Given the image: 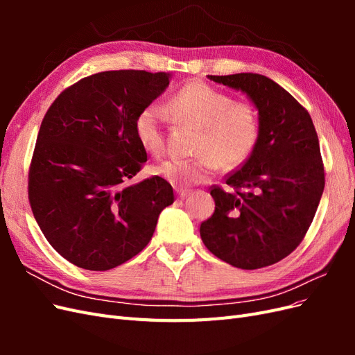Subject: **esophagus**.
I'll list each match as a JSON object with an SVG mask.
<instances>
[{"label": "esophagus", "instance_id": "34e87169", "mask_svg": "<svg viewBox=\"0 0 355 355\" xmlns=\"http://www.w3.org/2000/svg\"><path fill=\"white\" fill-rule=\"evenodd\" d=\"M176 192H178V197L179 198H185V197H188L191 194V191H188V189H178Z\"/></svg>", "mask_w": 355, "mask_h": 355}]
</instances>
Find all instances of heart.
Wrapping results in <instances>:
<instances>
[{
    "instance_id": "1",
    "label": "heart",
    "mask_w": 355,
    "mask_h": 355,
    "mask_svg": "<svg viewBox=\"0 0 355 355\" xmlns=\"http://www.w3.org/2000/svg\"><path fill=\"white\" fill-rule=\"evenodd\" d=\"M176 120L198 130L194 159H166L153 167L155 175L176 187L206 182L216 167L232 170L244 164L259 137V115L249 102H234L211 85L192 81L168 101ZM164 111L148 105L136 116L137 141L148 153L163 149Z\"/></svg>"
}]
</instances>
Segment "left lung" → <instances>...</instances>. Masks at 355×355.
Masks as SVG:
<instances>
[{
  "label": "left lung",
  "instance_id": "1",
  "mask_svg": "<svg viewBox=\"0 0 355 355\" xmlns=\"http://www.w3.org/2000/svg\"><path fill=\"white\" fill-rule=\"evenodd\" d=\"M244 93L259 115L250 157L225 184L214 187V213L201 223L204 245L241 270L277 263L302 241L324 189L318 136L306 110L261 73L209 75Z\"/></svg>",
  "mask_w": 355,
  "mask_h": 355
}]
</instances>
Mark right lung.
Wrapping results in <instances>:
<instances>
[{
  "instance_id": "right-lung-1",
  "label": "right lung",
  "mask_w": 355,
  "mask_h": 355,
  "mask_svg": "<svg viewBox=\"0 0 355 355\" xmlns=\"http://www.w3.org/2000/svg\"><path fill=\"white\" fill-rule=\"evenodd\" d=\"M171 73L105 71L62 92L41 123L29 168V202L60 256L108 271L142 252L173 188L159 176L127 184L146 161L136 116Z\"/></svg>"
}]
</instances>
